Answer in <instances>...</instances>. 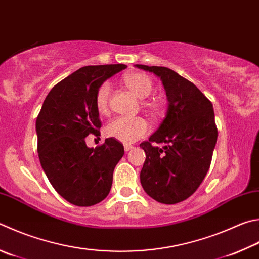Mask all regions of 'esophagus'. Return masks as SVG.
<instances>
[{
    "label": "esophagus",
    "instance_id": "34e87169",
    "mask_svg": "<svg viewBox=\"0 0 259 259\" xmlns=\"http://www.w3.org/2000/svg\"><path fill=\"white\" fill-rule=\"evenodd\" d=\"M133 148H134L133 145H128V144L124 145V150H125V152H129V150H131Z\"/></svg>",
    "mask_w": 259,
    "mask_h": 259
}]
</instances>
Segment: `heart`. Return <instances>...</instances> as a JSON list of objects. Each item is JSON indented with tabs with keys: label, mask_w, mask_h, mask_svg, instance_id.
Wrapping results in <instances>:
<instances>
[{
	"label": "heart",
	"mask_w": 259,
	"mask_h": 259,
	"mask_svg": "<svg viewBox=\"0 0 259 259\" xmlns=\"http://www.w3.org/2000/svg\"><path fill=\"white\" fill-rule=\"evenodd\" d=\"M124 83L129 87L135 95L139 98H147L153 91V82L148 76L144 73L134 72L129 73L123 78ZM111 83L103 82L98 87L95 97L96 109L101 114L109 112ZM150 110H154L153 105H148ZM149 124L143 117H115L107 123L105 133L107 137L119 140L121 143L131 144L149 133Z\"/></svg>",
	"instance_id": "1"
}]
</instances>
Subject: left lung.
I'll use <instances>...</instances> for the list:
<instances>
[{
	"mask_svg": "<svg viewBox=\"0 0 259 259\" xmlns=\"http://www.w3.org/2000/svg\"><path fill=\"white\" fill-rule=\"evenodd\" d=\"M135 67L161 78L167 97L166 115L140 144L146 159L140 182L162 204H177L197 190L207 173L218 140L213 105L194 83L165 67ZM155 143H165L162 149Z\"/></svg>",
	"mask_w": 259,
	"mask_h": 259,
	"instance_id": "obj_1",
	"label": "left lung"
}]
</instances>
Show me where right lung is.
<instances>
[{"label": "right lung", "instance_id": "right-lung-1", "mask_svg": "<svg viewBox=\"0 0 259 259\" xmlns=\"http://www.w3.org/2000/svg\"><path fill=\"white\" fill-rule=\"evenodd\" d=\"M125 64L88 65L51 89L36 120L37 152L46 177L65 200L93 206L109 195L113 171L124 154L123 145L107 138L89 148L84 138L100 135L95 97L98 87Z\"/></svg>", "mask_w": 259, "mask_h": 259}]
</instances>
